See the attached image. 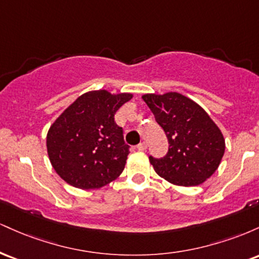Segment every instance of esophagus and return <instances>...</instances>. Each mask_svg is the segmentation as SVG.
<instances>
[{
  "instance_id": "34e87169",
  "label": "esophagus",
  "mask_w": 259,
  "mask_h": 259,
  "mask_svg": "<svg viewBox=\"0 0 259 259\" xmlns=\"http://www.w3.org/2000/svg\"><path fill=\"white\" fill-rule=\"evenodd\" d=\"M147 148V145L146 142H140V144L138 145V150L139 151H145Z\"/></svg>"
}]
</instances>
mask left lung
Masks as SVG:
<instances>
[{"instance_id":"1","label":"left lung","mask_w":259,"mask_h":259,"mask_svg":"<svg viewBox=\"0 0 259 259\" xmlns=\"http://www.w3.org/2000/svg\"><path fill=\"white\" fill-rule=\"evenodd\" d=\"M142 100L168 138L163 158L150 157L160 178L178 186H197L212 177L225 152L218 125L202 107L179 92L145 94Z\"/></svg>"}]
</instances>
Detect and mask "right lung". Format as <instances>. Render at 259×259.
I'll use <instances>...</instances> for the list:
<instances>
[{"label":"right lung","mask_w":259,"mask_h":259,"mask_svg":"<svg viewBox=\"0 0 259 259\" xmlns=\"http://www.w3.org/2000/svg\"><path fill=\"white\" fill-rule=\"evenodd\" d=\"M133 94L89 91L79 96L50 126L47 153L65 183L81 190L100 189L124 170L129 146L114 114Z\"/></svg>","instance_id":"add662e5"}]
</instances>
